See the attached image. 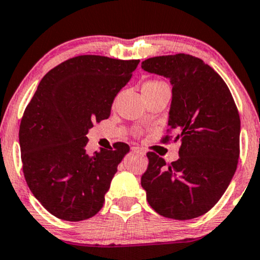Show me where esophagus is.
I'll return each mask as SVG.
<instances>
[{
  "instance_id": "1",
  "label": "esophagus",
  "mask_w": 260,
  "mask_h": 260,
  "mask_svg": "<svg viewBox=\"0 0 260 260\" xmlns=\"http://www.w3.org/2000/svg\"><path fill=\"white\" fill-rule=\"evenodd\" d=\"M132 151L137 152V154H139V155H145V150H144L143 148H139V146H133Z\"/></svg>"
}]
</instances>
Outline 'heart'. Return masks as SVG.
I'll use <instances>...</instances> for the list:
<instances>
[{
	"mask_svg": "<svg viewBox=\"0 0 260 260\" xmlns=\"http://www.w3.org/2000/svg\"><path fill=\"white\" fill-rule=\"evenodd\" d=\"M161 84H164V82H161V81H157V80H152V81H148L143 86V89H146V88H154V87H157V86H161Z\"/></svg>",
	"mask_w": 260,
	"mask_h": 260,
	"instance_id": "heart-1",
	"label": "heart"
}]
</instances>
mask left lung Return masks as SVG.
<instances>
[{
    "instance_id": "1",
    "label": "left lung",
    "mask_w": 260,
    "mask_h": 260,
    "mask_svg": "<svg viewBox=\"0 0 260 260\" xmlns=\"http://www.w3.org/2000/svg\"><path fill=\"white\" fill-rule=\"evenodd\" d=\"M148 73L168 77L172 103L168 132L180 140L179 158L166 164L149 151L142 186L160 215L187 220L207 213L235 174L240 156V115L224 80L190 54L161 55L142 62ZM166 136L164 143L171 142Z\"/></svg>"
}]
</instances>
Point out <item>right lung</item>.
Wrapping results in <instances>:
<instances>
[{"label": "right lung", "instance_id": "obj_1", "mask_svg": "<svg viewBox=\"0 0 260 260\" xmlns=\"http://www.w3.org/2000/svg\"><path fill=\"white\" fill-rule=\"evenodd\" d=\"M138 59L79 55L49 70L25 109L19 128L27 186L49 213L80 221L95 215L126 143L88 155L86 134L110 116L112 102L132 77Z\"/></svg>", "mask_w": 260, "mask_h": 260}]
</instances>
